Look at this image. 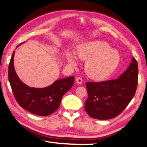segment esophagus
<instances>
[{"mask_svg": "<svg viewBox=\"0 0 147 147\" xmlns=\"http://www.w3.org/2000/svg\"><path fill=\"white\" fill-rule=\"evenodd\" d=\"M76 82L77 84H79V85L82 84V78H80V77H78V78L76 79Z\"/></svg>", "mask_w": 147, "mask_h": 147, "instance_id": "1", "label": "esophagus"}]
</instances>
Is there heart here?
I'll use <instances>...</instances> for the list:
<instances>
[{
  "instance_id": "obj_1",
  "label": "heart",
  "mask_w": 147,
  "mask_h": 147,
  "mask_svg": "<svg viewBox=\"0 0 147 147\" xmlns=\"http://www.w3.org/2000/svg\"><path fill=\"white\" fill-rule=\"evenodd\" d=\"M76 55L82 60H87L85 71L87 76L96 80H101L110 76L120 62V56L116 50L103 41H92L80 46ZM67 60L72 66H76V58L67 53Z\"/></svg>"
}]
</instances>
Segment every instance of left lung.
<instances>
[{
    "instance_id": "8db88e82",
    "label": "left lung",
    "mask_w": 147,
    "mask_h": 147,
    "mask_svg": "<svg viewBox=\"0 0 147 147\" xmlns=\"http://www.w3.org/2000/svg\"><path fill=\"white\" fill-rule=\"evenodd\" d=\"M138 77V63L133 57L129 67L118 78L101 82H87L86 113L92 118L102 120L118 116L134 97Z\"/></svg>"
}]
</instances>
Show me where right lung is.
<instances>
[{"label":"right lung","mask_w":147,"mask_h":147,"mask_svg":"<svg viewBox=\"0 0 147 147\" xmlns=\"http://www.w3.org/2000/svg\"><path fill=\"white\" fill-rule=\"evenodd\" d=\"M14 55L15 51L9 64L8 78L17 103L33 114L42 116L51 114L59 108L63 96L73 87L74 77L57 80L53 84L44 88L30 87L24 84L16 73Z\"/></svg>","instance_id":"obj_1"}]
</instances>
